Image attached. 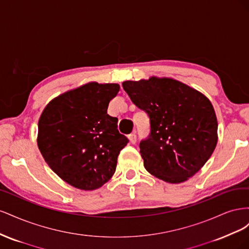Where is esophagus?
<instances>
[{
    "label": "esophagus",
    "instance_id": "esophagus-1",
    "mask_svg": "<svg viewBox=\"0 0 249 249\" xmlns=\"http://www.w3.org/2000/svg\"><path fill=\"white\" fill-rule=\"evenodd\" d=\"M129 139H130V142L132 143V144H135V143H136V141H137V137H136V134L135 133H131L129 136Z\"/></svg>",
    "mask_w": 249,
    "mask_h": 249
}]
</instances>
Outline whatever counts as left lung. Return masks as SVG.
I'll return each mask as SVG.
<instances>
[{"label":"left lung","instance_id":"obj_1","mask_svg":"<svg viewBox=\"0 0 249 249\" xmlns=\"http://www.w3.org/2000/svg\"><path fill=\"white\" fill-rule=\"evenodd\" d=\"M123 87L149 116L150 134L139 145L145 169L170 184L193 177L217 144L212 103L198 90L171 78L124 81Z\"/></svg>","mask_w":249,"mask_h":249}]
</instances>
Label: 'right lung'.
<instances>
[{"label": "right lung", "mask_w": 249, "mask_h": 249, "mask_svg": "<svg viewBox=\"0 0 249 249\" xmlns=\"http://www.w3.org/2000/svg\"><path fill=\"white\" fill-rule=\"evenodd\" d=\"M119 88L89 82L53 99L41 113L37 145L51 169L74 188L95 190L114 175L129 142L107 113Z\"/></svg>", "instance_id": "1"}]
</instances>
